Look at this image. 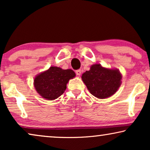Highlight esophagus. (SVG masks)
Listing matches in <instances>:
<instances>
[{
	"label": "esophagus",
	"mask_w": 150,
	"mask_h": 150,
	"mask_svg": "<svg viewBox=\"0 0 150 150\" xmlns=\"http://www.w3.org/2000/svg\"><path fill=\"white\" fill-rule=\"evenodd\" d=\"M76 74L78 76L81 75V69H77V70H76Z\"/></svg>",
	"instance_id": "esophagus-1"
}]
</instances>
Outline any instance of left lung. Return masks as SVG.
I'll return each mask as SVG.
<instances>
[{
	"instance_id": "left-lung-1",
	"label": "left lung",
	"mask_w": 150,
	"mask_h": 150,
	"mask_svg": "<svg viewBox=\"0 0 150 150\" xmlns=\"http://www.w3.org/2000/svg\"><path fill=\"white\" fill-rule=\"evenodd\" d=\"M81 78L92 95L104 99L117 91L122 76L117 69H108L100 64H94L89 71L83 74Z\"/></svg>"
}]
</instances>
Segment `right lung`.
<instances>
[{
    "label": "right lung",
    "instance_id": "right-lung-1",
    "mask_svg": "<svg viewBox=\"0 0 150 150\" xmlns=\"http://www.w3.org/2000/svg\"><path fill=\"white\" fill-rule=\"evenodd\" d=\"M75 76L74 71L70 69H63L52 66L48 70L36 76L34 87L43 98L53 100L64 93L67 83Z\"/></svg>",
    "mask_w": 150,
    "mask_h": 150
}]
</instances>
